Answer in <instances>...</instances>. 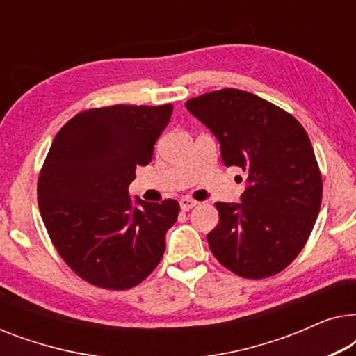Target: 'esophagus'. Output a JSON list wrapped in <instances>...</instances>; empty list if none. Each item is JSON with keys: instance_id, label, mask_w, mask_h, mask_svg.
Wrapping results in <instances>:
<instances>
[{"instance_id": "34e87169", "label": "esophagus", "mask_w": 356, "mask_h": 356, "mask_svg": "<svg viewBox=\"0 0 356 356\" xmlns=\"http://www.w3.org/2000/svg\"><path fill=\"white\" fill-rule=\"evenodd\" d=\"M197 204H199V202L194 201V199H191V197H183L181 201H179V206H181L183 211H189V209L196 207Z\"/></svg>"}]
</instances>
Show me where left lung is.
Masks as SVG:
<instances>
[{
    "label": "left lung",
    "mask_w": 356,
    "mask_h": 356,
    "mask_svg": "<svg viewBox=\"0 0 356 356\" xmlns=\"http://www.w3.org/2000/svg\"><path fill=\"white\" fill-rule=\"evenodd\" d=\"M220 144L227 167L248 175L241 202H217L207 241L233 274L264 279L284 270L308 241L323 197L313 145L298 121L250 92L222 89L186 102Z\"/></svg>",
    "instance_id": "obj_1"
}]
</instances>
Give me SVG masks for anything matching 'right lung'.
Wrapping results in <instances>:
<instances>
[{
	"instance_id": "right-lung-1",
	"label": "right lung",
	"mask_w": 356,
	"mask_h": 356,
	"mask_svg": "<svg viewBox=\"0 0 356 356\" xmlns=\"http://www.w3.org/2000/svg\"><path fill=\"white\" fill-rule=\"evenodd\" d=\"M173 105H113L76 115L53 140L38 207L56 251L92 285L126 290L152 272L177 222L175 199L129 196L136 167L152 160Z\"/></svg>"
}]
</instances>
